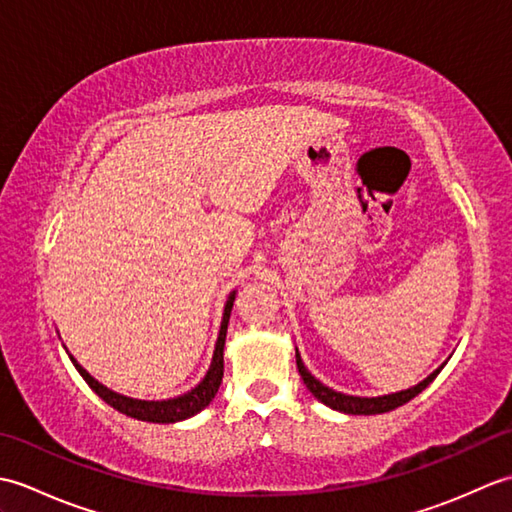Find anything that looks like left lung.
<instances>
[{"label":"left lung","instance_id":"obj_1","mask_svg":"<svg viewBox=\"0 0 512 512\" xmlns=\"http://www.w3.org/2000/svg\"><path fill=\"white\" fill-rule=\"evenodd\" d=\"M295 356H297V369H299V374L303 378V383H306V387L310 389V394L317 400H321L323 405H328L330 409L343 411V413H354V416H372V413H385V411H391V409H396L400 405H405V402H409L411 398H416L422 389H427L429 383H433V378H436L444 367V365H440L436 372L429 374L416 387H409L405 391H396V394H387V396L361 398V396H347V394H341V391H334L330 387H325L321 380L314 378L306 369V365H303L299 350L295 352Z\"/></svg>","mask_w":512,"mask_h":512}]
</instances>
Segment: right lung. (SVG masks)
I'll use <instances>...</instances> for the list:
<instances>
[{
	"label": "right lung",
	"mask_w": 512,
	"mask_h": 512,
	"mask_svg": "<svg viewBox=\"0 0 512 512\" xmlns=\"http://www.w3.org/2000/svg\"><path fill=\"white\" fill-rule=\"evenodd\" d=\"M233 301H235V290L228 295L226 306H224V317L220 325V334H217L215 341V350H213V361L209 372L195 385L187 394H182L178 398H169V400H136V398H127L123 394H116V391L107 389L101 385L99 380L92 378L85 369L76 363V358L70 354V361L74 367L79 369V374L83 376L85 383L92 387V391L99 398H103L107 405L114 407L116 411L125 413L129 418L143 420V422H180L187 420L195 413H200L204 407H209V402L215 398L217 389H220L222 376H224V343H226V328H228V319H231V310H233ZM68 352V350H65Z\"/></svg>",
	"instance_id": "1"
}]
</instances>
